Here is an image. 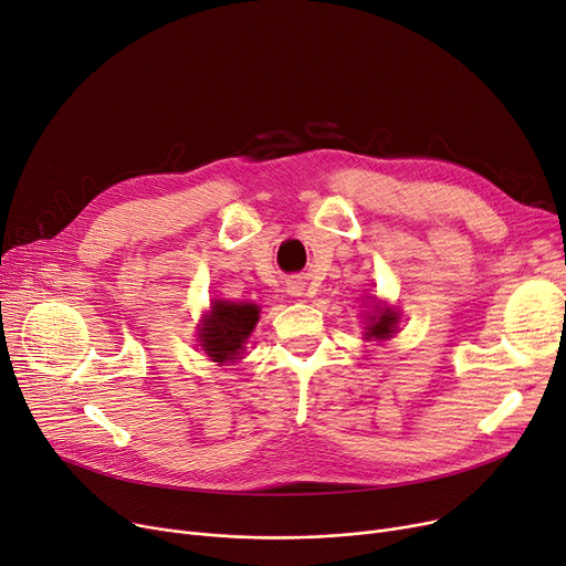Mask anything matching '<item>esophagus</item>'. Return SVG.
<instances>
[{
	"instance_id": "esophagus-1",
	"label": "esophagus",
	"mask_w": 566,
	"mask_h": 566,
	"mask_svg": "<svg viewBox=\"0 0 566 566\" xmlns=\"http://www.w3.org/2000/svg\"><path fill=\"white\" fill-rule=\"evenodd\" d=\"M286 293H291V295H303V286H301L298 282H289V284H286Z\"/></svg>"
}]
</instances>
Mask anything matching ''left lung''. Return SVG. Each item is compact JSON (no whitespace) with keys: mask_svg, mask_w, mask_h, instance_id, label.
<instances>
[{"mask_svg":"<svg viewBox=\"0 0 566 566\" xmlns=\"http://www.w3.org/2000/svg\"><path fill=\"white\" fill-rule=\"evenodd\" d=\"M395 325H397V314L392 310H378V316H371V328L367 337L388 339L395 333Z\"/></svg>","mask_w":566,"mask_h":566,"instance_id":"left-lung-1","label":"left lung"}]
</instances>
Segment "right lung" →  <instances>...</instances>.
<instances>
[{
    "label": "right lung",
    "instance_id": "right-lung-1",
    "mask_svg": "<svg viewBox=\"0 0 566 566\" xmlns=\"http://www.w3.org/2000/svg\"><path fill=\"white\" fill-rule=\"evenodd\" d=\"M256 318L259 310L254 305L218 301L201 328V346L208 353V358H213L216 363L235 360V355H241Z\"/></svg>",
    "mask_w": 566,
    "mask_h": 566
}]
</instances>
